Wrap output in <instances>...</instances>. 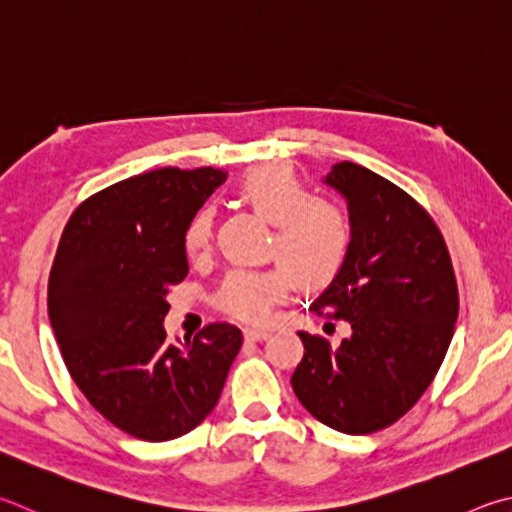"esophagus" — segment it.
Instances as JSON below:
<instances>
[{"instance_id":"1","label":"esophagus","mask_w":512,"mask_h":512,"mask_svg":"<svg viewBox=\"0 0 512 512\" xmlns=\"http://www.w3.org/2000/svg\"><path fill=\"white\" fill-rule=\"evenodd\" d=\"M244 336H246L248 340H264V338L271 336V331H268V329H255V327H246V329H244Z\"/></svg>"}]
</instances>
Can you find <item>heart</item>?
<instances>
[{
    "instance_id": "1",
    "label": "heart",
    "mask_w": 512,
    "mask_h": 512,
    "mask_svg": "<svg viewBox=\"0 0 512 512\" xmlns=\"http://www.w3.org/2000/svg\"><path fill=\"white\" fill-rule=\"evenodd\" d=\"M237 197L257 215L271 221V250L284 264L268 268H232L215 293V306L244 322H264L273 306L302 286L318 288L336 280L351 253L347 212L333 201L311 197L306 185L284 165H264L237 181ZM212 212L199 208L183 230V248L190 259L208 253Z\"/></svg>"
}]
</instances>
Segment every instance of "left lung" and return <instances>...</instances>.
Wrapping results in <instances>:
<instances>
[{"instance_id":"8db88e82","label":"left lung","mask_w":512,"mask_h":512,"mask_svg":"<svg viewBox=\"0 0 512 512\" xmlns=\"http://www.w3.org/2000/svg\"><path fill=\"white\" fill-rule=\"evenodd\" d=\"M347 201L351 253L313 300L347 320L331 347L300 331L304 356L291 376L300 403L345 434H371L410 412L448 353L459 315L452 259L432 217L392 181L342 161L322 179Z\"/></svg>"}]
</instances>
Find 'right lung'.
I'll return each instance as SVG.
<instances>
[{
    "label": "right lung",
    "instance_id": "1",
    "mask_svg": "<svg viewBox=\"0 0 512 512\" xmlns=\"http://www.w3.org/2000/svg\"><path fill=\"white\" fill-rule=\"evenodd\" d=\"M224 170L161 167L100 190L64 226L49 275V320L80 392L118 430L170 441L221 396L241 331L208 324L165 338L170 286L188 275L183 230Z\"/></svg>",
    "mask_w": 512,
    "mask_h": 512
}]
</instances>
